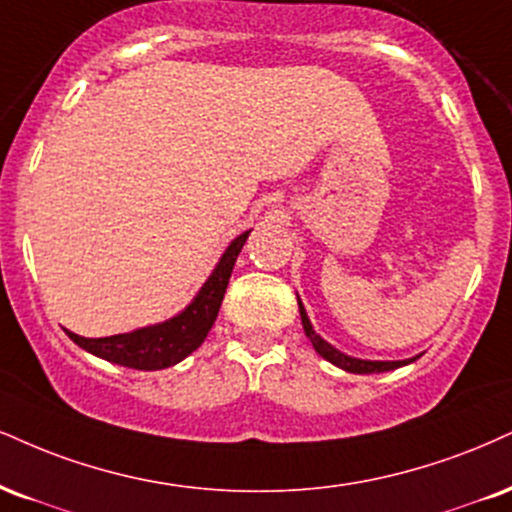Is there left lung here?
<instances>
[{
  "label": "left lung",
  "instance_id": "obj_1",
  "mask_svg": "<svg viewBox=\"0 0 512 512\" xmlns=\"http://www.w3.org/2000/svg\"><path fill=\"white\" fill-rule=\"evenodd\" d=\"M298 307H300V319H303L305 336L310 338L312 348H315L317 353L322 355L326 362H331V365L346 369V372H353V374L391 372V369L405 367V365H410V362H415L417 357H422V353L415 355V357H408V360H360V357H350V355H346V353H341V350H338V348L331 346L329 341H324V338L319 336L315 329H312V322H310V317H307V312H305L303 303H300V298H298Z\"/></svg>",
  "mask_w": 512,
  "mask_h": 512
}]
</instances>
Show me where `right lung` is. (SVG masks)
Instances as JSON below:
<instances>
[{
	"mask_svg": "<svg viewBox=\"0 0 512 512\" xmlns=\"http://www.w3.org/2000/svg\"><path fill=\"white\" fill-rule=\"evenodd\" d=\"M250 231H243L238 238L231 240L229 248L219 257L217 267L209 274V279L202 283L195 298L176 317L152 326H143V329L128 331V334L104 338H85L73 334L69 329H66V334H69L76 346L121 367L152 372V369L178 365L193 350L202 346L209 329H212L214 319L219 315L221 300H224L226 286H229L233 264H236L238 252L243 250Z\"/></svg>",
	"mask_w": 512,
	"mask_h": 512,
	"instance_id": "1",
	"label": "right lung"
}]
</instances>
